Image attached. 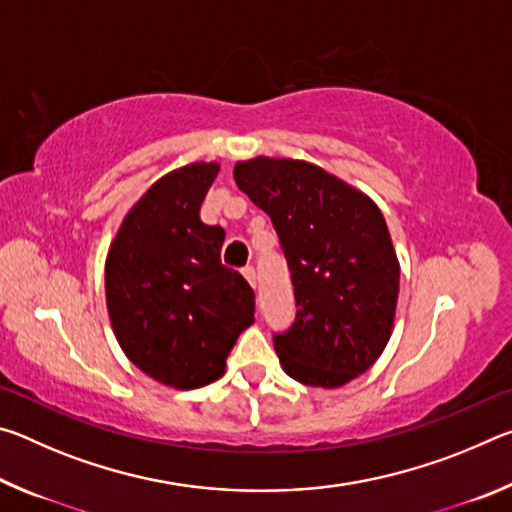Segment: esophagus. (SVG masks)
I'll use <instances>...</instances> for the list:
<instances>
[{"label": "esophagus", "instance_id": "34e87169", "mask_svg": "<svg viewBox=\"0 0 512 512\" xmlns=\"http://www.w3.org/2000/svg\"><path fill=\"white\" fill-rule=\"evenodd\" d=\"M241 273H244V277L250 282V287L257 289V271H255V268L253 266H244V271H241Z\"/></svg>", "mask_w": 512, "mask_h": 512}]
</instances>
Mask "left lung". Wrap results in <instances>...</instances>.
Masks as SVG:
<instances>
[{"instance_id":"obj_1","label":"left lung","mask_w":512,"mask_h":512,"mask_svg":"<svg viewBox=\"0 0 512 512\" xmlns=\"http://www.w3.org/2000/svg\"><path fill=\"white\" fill-rule=\"evenodd\" d=\"M235 180L271 216L287 259L296 320L273 334L284 372L339 388L366 372L393 332L400 262L379 207L316 164L253 158Z\"/></svg>"}]
</instances>
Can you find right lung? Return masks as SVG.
Wrapping results in <instances>:
<instances>
[{
    "mask_svg": "<svg viewBox=\"0 0 512 512\" xmlns=\"http://www.w3.org/2000/svg\"><path fill=\"white\" fill-rule=\"evenodd\" d=\"M219 164L194 162L151 185L112 241L106 300L112 329L137 368L189 391L219 379L255 320V293L221 264L225 232L201 221Z\"/></svg>",
    "mask_w": 512,
    "mask_h": 512,
    "instance_id": "add662e5",
    "label": "right lung"
}]
</instances>
